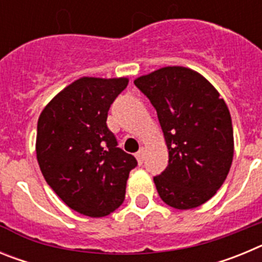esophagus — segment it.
Masks as SVG:
<instances>
[{"label":"esophagus","mask_w":262,"mask_h":262,"mask_svg":"<svg viewBox=\"0 0 262 262\" xmlns=\"http://www.w3.org/2000/svg\"><path fill=\"white\" fill-rule=\"evenodd\" d=\"M144 152H145L144 148H140V149L138 151V154L135 155L136 159H138V161H139V164H142L143 160H144Z\"/></svg>","instance_id":"obj_1"}]
</instances>
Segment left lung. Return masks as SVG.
<instances>
[{
    "instance_id": "left-lung-1",
    "label": "left lung",
    "mask_w": 262,
    "mask_h": 262,
    "mask_svg": "<svg viewBox=\"0 0 262 262\" xmlns=\"http://www.w3.org/2000/svg\"><path fill=\"white\" fill-rule=\"evenodd\" d=\"M134 84L156 108L169 151L168 166L154 177L160 198L178 210L203 205L223 185L233 159L224 99L202 75L185 67L160 68Z\"/></svg>"
}]
</instances>
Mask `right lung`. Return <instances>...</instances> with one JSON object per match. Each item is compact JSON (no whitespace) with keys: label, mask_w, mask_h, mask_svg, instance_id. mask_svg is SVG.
Instances as JSON below:
<instances>
[{"label":"right lung","mask_w":262,"mask_h":262,"mask_svg":"<svg viewBox=\"0 0 262 262\" xmlns=\"http://www.w3.org/2000/svg\"><path fill=\"white\" fill-rule=\"evenodd\" d=\"M128 78L81 77L62 89L38 119L36 159L60 200L86 216L101 217L124 201L135 157L118 148L106 119Z\"/></svg>","instance_id":"add662e5"}]
</instances>
